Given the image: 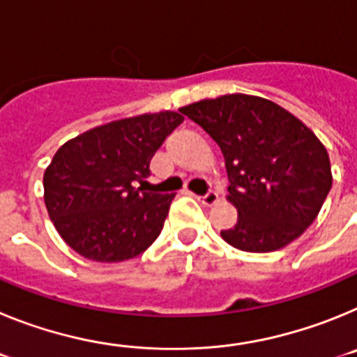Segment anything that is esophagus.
I'll use <instances>...</instances> for the list:
<instances>
[{"mask_svg": "<svg viewBox=\"0 0 357 357\" xmlns=\"http://www.w3.org/2000/svg\"><path fill=\"white\" fill-rule=\"evenodd\" d=\"M218 200H220V197H218L216 191H209V193L204 195V197H198V202H200V204H204V206H207V207L218 204Z\"/></svg>", "mask_w": 357, "mask_h": 357, "instance_id": "34e87169", "label": "esophagus"}]
</instances>
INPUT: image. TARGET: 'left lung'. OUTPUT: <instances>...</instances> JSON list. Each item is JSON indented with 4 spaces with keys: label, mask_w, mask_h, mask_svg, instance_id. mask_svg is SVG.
Returning a JSON list of instances; mask_svg holds the SVG:
<instances>
[{
    "label": "left lung",
    "mask_w": 357,
    "mask_h": 357,
    "mask_svg": "<svg viewBox=\"0 0 357 357\" xmlns=\"http://www.w3.org/2000/svg\"><path fill=\"white\" fill-rule=\"evenodd\" d=\"M222 148L227 200L238 223L222 238L245 252H273L304 234L333 185L329 153L313 130L266 98L223 94L182 107Z\"/></svg>",
    "instance_id": "obj_1"
}]
</instances>
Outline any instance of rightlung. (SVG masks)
Wrapping results in <instances>:
<instances>
[{"label":"right lung","instance_id":"obj_1","mask_svg":"<svg viewBox=\"0 0 357 357\" xmlns=\"http://www.w3.org/2000/svg\"><path fill=\"white\" fill-rule=\"evenodd\" d=\"M182 121L184 116L173 110L118 119L56 150L44 172V204L56 232L77 254L119 263L155 241L175 195L150 193L143 184L151 157Z\"/></svg>","mask_w":357,"mask_h":357}]
</instances>
